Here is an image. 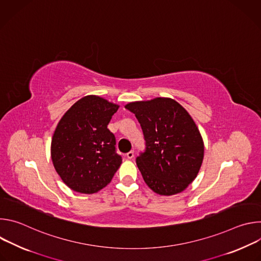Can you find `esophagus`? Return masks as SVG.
Masks as SVG:
<instances>
[{
	"mask_svg": "<svg viewBox=\"0 0 261 261\" xmlns=\"http://www.w3.org/2000/svg\"><path fill=\"white\" fill-rule=\"evenodd\" d=\"M126 156H127V158H128V159H132V158L134 157V152H133V151L128 152V153L126 154Z\"/></svg>",
	"mask_w": 261,
	"mask_h": 261,
	"instance_id": "esophagus-1",
	"label": "esophagus"
}]
</instances>
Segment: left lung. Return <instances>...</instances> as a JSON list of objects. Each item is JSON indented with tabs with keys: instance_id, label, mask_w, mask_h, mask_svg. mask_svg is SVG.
Returning a JSON list of instances; mask_svg holds the SVG:
<instances>
[{
	"instance_id": "obj_1",
	"label": "left lung",
	"mask_w": 261,
	"mask_h": 261,
	"mask_svg": "<svg viewBox=\"0 0 261 261\" xmlns=\"http://www.w3.org/2000/svg\"><path fill=\"white\" fill-rule=\"evenodd\" d=\"M125 108L138 120L145 150L136 164L145 184L160 195L184 191L198 174L204 145L191 116L170 98L128 103Z\"/></svg>"
}]
</instances>
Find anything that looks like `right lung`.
<instances>
[{"mask_svg":"<svg viewBox=\"0 0 261 261\" xmlns=\"http://www.w3.org/2000/svg\"><path fill=\"white\" fill-rule=\"evenodd\" d=\"M119 105L90 95L74 103L51 139V160L73 191L93 194L113 179L122 163L116 137L107 128Z\"/></svg>","mask_w":261,"mask_h":261,"instance_id":"add662e5","label":"right lung"}]
</instances>
